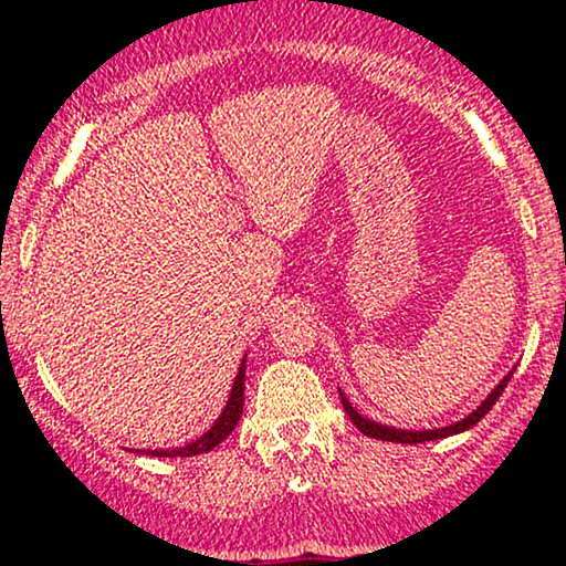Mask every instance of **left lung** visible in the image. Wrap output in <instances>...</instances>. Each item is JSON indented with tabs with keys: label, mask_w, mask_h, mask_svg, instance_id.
<instances>
[{
	"label": "left lung",
	"mask_w": 566,
	"mask_h": 566,
	"mask_svg": "<svg viewBox=\"0 0 566 566\" xmlns=\"http://www.w3.org/2000/svg\"><path fill=\"white\" fill-rule=\"evenodd\" d=\"M511 375H513V373H509V375H505L503 380H500V386L495 388V391H492L490 396H486V399H484L482 405H479L476 409H473V412L469 415V418H463V420H460V423H452V426H447V428H437V431H399V428H388V426L373 423V420L361 418V415L356 412L354 407H350V401L346 399V396L340 394V399H343V409H346V412H348L350 423H354L356 428H359V431L365 433V437H369V439H380V441H396V444H420V441L444 439V437H452V433L469 431L471 426H476L479 420H482L484 415L490 412L492 405H495V401L500 399V394L505 391V386H509Z\"/></svg>",
	"instance_id": "obj_1"
}]
</instances>
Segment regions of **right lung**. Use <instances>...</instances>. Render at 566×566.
Wrapping results in <instances>:
<instances>
[{"instance_id": "1", "label": "right lung", "mask_w": 566, "mask_h": 566, "mask_svg": "<svg viewBox=\"0 0 566 566\" xmlns=\"http://www.w3.org/2000/svg\"><path fill=\"white\" fill-rule=\"evenodd\" d=\"M242 409H244V361L239 367L237 380H233L231 396L226 401V409L220 412V418L212 423V428L207 433H201L197 441L186 447H175V450H146V454H154V458H193V454H205L223 441L229 433L237 428L239 418H242Z\"/></svg>"}]
</instances>
